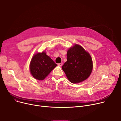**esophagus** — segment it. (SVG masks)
I'll return each mask as SVG.
<instances>
[{
	"label": "esophagus",
	"instance_id": "1",
	"mask_svg": "<svg viewBox=\"0 0 121 121\" xmlns=\"http://www.w3.org/2000/svg\"><path fill=\"white\" fill-rule=\"evenodd\" d=\"M58 65L59 66H62L63 65V63H59V64H58Z\"/></svg>",
	"mask_w": 121,
	"mask_h": 121
}]
</instances>
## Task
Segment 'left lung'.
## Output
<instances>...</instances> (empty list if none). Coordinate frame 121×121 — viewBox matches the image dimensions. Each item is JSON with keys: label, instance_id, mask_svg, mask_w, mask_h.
<instances>
[{"label": "left lung", "instance_id": "1", "mask_svg": "<svg viewBox=\"0 0 121 121\" xmlns=\"http://www.w3.org/2000/svg\"><path fill=\"white\" fill-rule=\"evenodd\" d=\"M67 57V61L62 68L69 81L79 83L89 77L93 69L92 60L83 48L75 44L68 50Z\"/></svg>", "mask_w": 121, "mask_h": 121}]
</instances>
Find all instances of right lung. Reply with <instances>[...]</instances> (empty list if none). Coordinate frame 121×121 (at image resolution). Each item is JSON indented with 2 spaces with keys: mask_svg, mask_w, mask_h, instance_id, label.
<instances>
[{
  "mask_svg": "<svg viewBox=\"0 0 121 121\" xmlns=\"http://www.w3.org/2000/svg\"><path fill=\"white\" fill-rule=\"evenodd\" d=\"M57 64L46 54V53H38L32 59L30 69L31 74L38 80H43L46 78Z\"/></svg>",
  "mask_w": 121,
  "mask_h": 121,
  "instance_id": "1",
  "label": "right lung"
}]
</instances>
